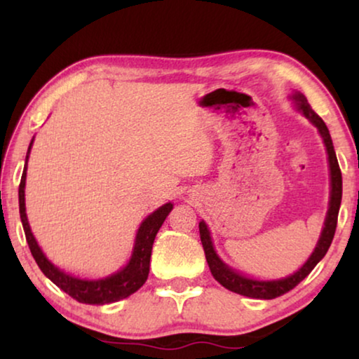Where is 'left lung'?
<instances>
[{
  "mask_svg": "<svg viewBox=\"0 0 359 359\" xmlns=\"http://www.w3.org/2000/svg\"><path fill=\"white\" fill-rule=\"evenodd\" d=\"M292 100L296 102L297 109L317 127L318 132H320L323 144L327 147L328 163H330L332 191H330V203H328V212L325 217V227L322 230V235L320 238H318V243L316 250H313V253L311 255V258L304 263V266L299 269V271L283 279H274V281H258V279L242 276L240 273L233 271L232 268H229L227 264L217 257V253H215L214 250L212 240H210L208 225H205L204 220H201L199 222L201 242H203L205 259H208L210 273H212L215 281H219L225 289H229V291L242 294V296H247V297L274 299V297L283 296V294H286L287 291H291V289L296 287L304 278L309 276V273L316 268V264L325 257V253L328 252V248H330L333 235H335V230H337L338 210H340V204H341V171H340V166H338V160L335 155V149H333L330 132H328L325 122L322 121V117L313 112L311 104L307 102V97L304 96L302 93H296V95H292Z\"/></svg>",
  "mask_w": 359,
  "mask_h": 359,
  "instance_id": "1",
  "label": "left lung"
}]
</instances>
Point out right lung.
Listing matches in <instances>:
<instances>
[{
    "label": "right lung",
    "mask_w": 359,
    "mask_h": 359,
    "mask_svg": "<svg viewBox=\"0 0 359 359\" xmlns=\"http://www.w3.org/2000/svg\"><path fill=\"white\" fill-rule=\"evenodd\" d=\"M29 145V150H31ZM29 150L26 156V166H24L21 184H19V214H21V222L24 227V233H26V240L31 250L34 259L41 268V271L50 279V281L65 291L68 296H72L75 301L81 304H93V306H102V304L117 302L121 299L129 297L130 294L144 286L147 278H149L150 271V257H151V247H154V240L158 233L161 224L165 222L166 215L171 212L173 204H163L155 212H151L144 222L140 224L139 232L135 237L134 252H132L130 262L127 263L126 268L117 271L111 276L102 279H80L67 274L58 269L57 266L48 262L42 250L34 238L29 227L27 215H26V203H24V186H26V168H27V158Z\"/></svg>",
    "instance_id": "add662e5"
}]
</instances>
